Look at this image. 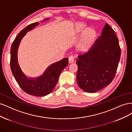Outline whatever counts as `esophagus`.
<instances>
[{"instance_id":"esophagus-1","label":"esophagus","mask_w":132,"mask_h":132,"mask_svg":"<svg viewBox=\"0 0 132 132\" xmlns=\"http://www.w3.org/2000/svg\"><path fill=\"white\" fill-rule=\"evenodd\" d=\"M74 61V57L73 55H70V56L69 57V62L70 63H73Z\"/></svg>"}]
</instances>
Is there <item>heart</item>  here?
Wrapping results in <instances>:
<instances>
[{"instance_id":"b5f03b06","label":"heart","mask_w":132,"mask_h":132,"mask_svg":"<svg viewBox=\"0 0 132 132\" xmlns=\"http://www.w3.org/2000/svg\"><path fill=\"white\" fill-rule=\"evenodd\" d=\"M84 31V27L82 25H78L76 27L75 32L77 34H80ZM94 38V34L93 32L89 31L85 34L80 43V48L82 51H87L91 47V45Z\"/></svg>"}]
</instances>
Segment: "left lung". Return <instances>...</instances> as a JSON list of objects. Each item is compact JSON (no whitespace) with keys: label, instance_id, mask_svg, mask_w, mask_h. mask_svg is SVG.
Masks as SVG:
<instances>
[{"label":"left lung","instance_id":"left-lung-1","mask_svg":"<svg viewBox=\"0 0 132 132\" xmlns=\"http://www.w3.org/2000/svg\"><path fill=\"white\" fill-rule=\"evenodd\" d=\"M121 50L114 30L107 23L101 35L87 53L78 56V84L86 93L104 88L113 80L121 58Z\"/></svg>","mask_w":132,"mask_h":132}]
</instances>
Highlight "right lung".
I'll list each match as a JSON object with an SVG mask.
<instances>
[{
	"label": "right lung",
	"instance_id": "add662e5",
	"mask_svg": "<svg viewBox=\"0 0 132 132\" xmlns=\"http://www.w3.org/2000/svg\"><path fill=\"white\" fill-rule=\"evenodd\" d=\"M47 19L44 20H46ZM39 24L38 22L28 25L21 30L15 38L10 50V68L12 73L20 87L28 94L36 96H43L53 90L58 82L61 71L68 64V58L50 65L42 75L36 78H29L23 74L18 62V50L22 37L27 32L31 30Z\"/></svg>",
	"mask_w": 132,
	"mask_h": 132
}]
</instances>
